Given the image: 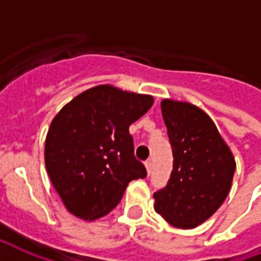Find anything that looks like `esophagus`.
<instances>
[{"label":"esophagus","mask_w":261,"mask_h":261,"mask_svg":"<svg viewBox=\"0 0 261 261\" xmlns=\"http://www.w3.org/2000/svg\"><path fill=\"white\" fill-rule=\"evenodd\" d=\"M145 169H147V173L148 174H151V169H152V163H151V161H145Z\"/></svg>","instance_id":"obj_1"}]
</instances>
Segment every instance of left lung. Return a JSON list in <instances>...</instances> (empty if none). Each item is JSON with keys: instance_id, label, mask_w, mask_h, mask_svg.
Wrapping results in <instances>:
<instances>
[{"instance_id": "1", "label": "left lung", "mask_w": 261, "mask_h": 261, "mask_svg": "<svg viewBox=\"0 0 261 261\" xmlns=\"http://www.w3.org/2000/svg\"><path fill=\"white\" fill-rule=\"evenodd\" d=\"M161 108L174 161L167 185L153 193L155 211L175 227L193 229L225 201L236 161L201 109L171 99Z\"/></svg>"}]
</instances>
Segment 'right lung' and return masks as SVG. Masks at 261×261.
I'll return each instance as SVG.
<instances>
[{
  "mask_svg": "<svg viewBox=\"0 0 261 261\" xmlns=\"http://www.w3.org/2000/svg\"><path fill=\"white\" fill-rule=\"evenodd\" d=\"M151 95L116 87L84 91L54 117L44 144V162L66 210L84 221L108 215L132 179L145 178L135 158L129 125L148 112Z\"/></svg>",
  "mask_w": 261,
  "mask_h": 261,
  "instance_id": "obj_1",
  "label": "right lung"
}]
</instances>
